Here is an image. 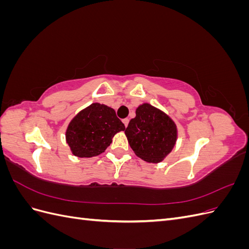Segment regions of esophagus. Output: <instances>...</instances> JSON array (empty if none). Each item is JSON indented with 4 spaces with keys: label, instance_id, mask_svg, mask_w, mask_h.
Here are the masks:
<instances>
[{
    "label": "esophagus",
    "instance_id": "1",
    "mask_svg": "<svg viewBox=\"0 0 249 249\" xmlns=\"http://www.w3.org/2000/svg\"><path fill=\"white\" fill-rule=\"evenodd\" d=\"M129 122H130V119H129V118H124V119H123V123H124V124L125 126H127V124H129Z\"/></svg>",
    "mask_w": 249,
    "mask_h": 249
}]
</instances>
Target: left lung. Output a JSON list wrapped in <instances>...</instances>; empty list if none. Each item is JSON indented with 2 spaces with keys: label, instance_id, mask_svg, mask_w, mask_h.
Returning a JSON list of instances; mask_svg holds the SVG:
<instances>
[{
  "label": "left lung",
  "instance_id": "8db88e82",
  "mask_svg": "<svg viewBox=\"0 0 249 249\" xmlns=\"http://www.w3.org/2000/svg\"><path fill=\"white\" fill-rule=\"evenodd\" d=\"M124 134L135 155L148 163H160L176 145L178 127L166 113L144 103L136 109Z\"/></svg>",
  "mask_w": 249,
  "mask_h": 249
}]
</instances>
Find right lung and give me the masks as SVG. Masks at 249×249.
Here are the masks:
<instances>
[{
    "label": "right lung",
    "mask_w": 249,
    "mask_h": 249,
    "mask_svg": "<svg viewBox=\"0 0 249 249\" xmlns=\"http://www.w3.org/2000/svg\"><path fill=\"white\" fill-rule=\"evenodd\" d=\"M124 129L114 109L93 103L71 120L65 139L73 156L91 158L104 153L114 135Z\"/></svg>",
    "instance_id": "1"
}]
</instances>
